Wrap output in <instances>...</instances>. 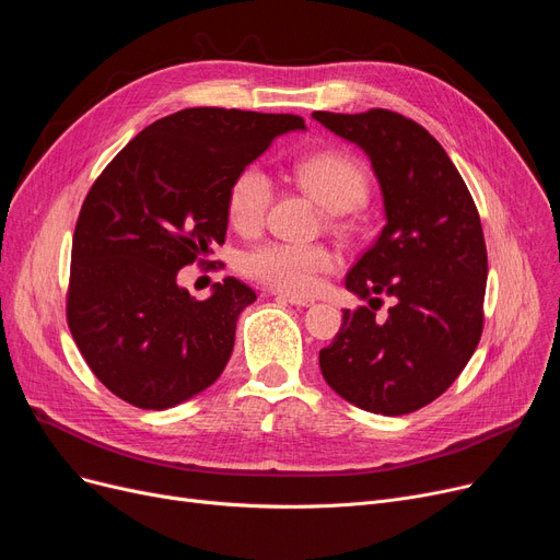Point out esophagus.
<instances>
[{
    "instance_id": "obj_1",
    "label": "esophagus",
    "mask_w": 560,
    "mask_h": 560,
    "mask_svg": "<svg viewBox=\"0 0 560 560\" xmlns=\"http://www.w3.org/2000/svg\"><path fill=\"white\" fill-rule=\"evenodd\" d=\"M271 294H273L276 299L284 301V303L296 305V307H307V305H312V303H314V301H312V299H307V296H296V294H282V291H271Z\"/></svg>"
}]
</instances>
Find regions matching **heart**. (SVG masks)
Masks as SVG:
<instances>
[{
	"instance_id": "b5f03b06",
	"label": "heart",
	"mask_w": 560,
	"mask_h": 560,
	"mask_svg": "<svg viewBox=\"0 0 560 560\" xmlns=\"http://www.w3.org/2000/svg\"><path fill=\"white\" fill-rule=\"evenodd\" d=\"M294 177L303 189L328 211L343 214L364 202L369 175L360 159L341 150L314 152L294 166ZM273 200V182L259 166H246L234 175L228 189L225 209L236 232L257 234ZM335 266V253L326 246H301L287 242H266L244 257V271L269 287L305 294L318 273Z\"/></svg>"
}]
</instances>
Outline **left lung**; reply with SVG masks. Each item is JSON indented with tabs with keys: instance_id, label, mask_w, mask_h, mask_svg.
Masks as SVG:
<instances>
[{
	"instance_id": "left-lung-1",
	"label": "left lung",
	"mask_w": 560,
	"mask_h": 560,
	"mask_svg": "<svg viewBox=\"0 0 560 560\" xmlns=\"http://www.w3.org/2000/svg\"><path fill=\"white\" fill-rule=\"evenodd\" d=\"M312 118L366 152L387 217L346 276V289L371 307L343 310L339 332L318 351L322 374L366 412H415L451 387L481 339V217L458 168L419 122L387 109ZM383 293L395 299L385 323L373 305Z\"/></svg>"
}]
</instances>
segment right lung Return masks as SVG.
<instances>
[{"mask_svg":"<svg viewBox=\"0 0 560 560\" xmlns=\"http://www.w3.org/2000/svg\"><path fill=\"white\" fill-rule=\"evenodd\" d=\"M291 129L305 120L194 106L145 127L93 182L74 225L66 316L122 401L166 410L223 374L255 291L225 278L196 301L177 271L225 244L230 182Z\"/></svg>","mask_w":560,"mask_h":560,"instance_id":"add662e5","label":"right lung"}]
</instances>
